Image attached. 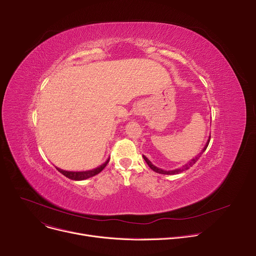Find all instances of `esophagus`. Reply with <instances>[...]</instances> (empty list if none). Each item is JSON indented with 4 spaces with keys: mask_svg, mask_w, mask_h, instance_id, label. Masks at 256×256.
I'll use <instances>...</instances> for the list:
<instances>
[{
    "mask_svg": "<svg viewBox=\"0 0 256 256\" xmlns=\"http://www.w3.org/2000/svg\"><path fill=\"white\" fill-rule=\"evenodd\" d=\"M136 114H137V115H140V114H141V113H140V112H137V113H136Z\"/></svg>",
    "mask_w": 256,
    "mask_h": 256,
    "instance_id": "1",
    "label": "esophagus"
}]
</instances>
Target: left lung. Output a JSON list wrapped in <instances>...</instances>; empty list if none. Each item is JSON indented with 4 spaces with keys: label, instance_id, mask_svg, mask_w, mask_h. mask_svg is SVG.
<instances>
[{
    "label": "left lung",
    "instance_id": "1",
    "mask_svg": "<svg viewBox=\"0 0 256 256\" xmlns=\"http://www.w3.org/2000/svg\"><path fill=\"white\" fill-rule=\"evenodd\" d=\"M210 140V139L208 140V142H206V146H204V148L202 150V152H201L197 156H195L194 158H192L189 163L186 164V165H184L182 167H180V168H178V169H176V170H172V171H165V170L160 169V168L156 167L154 165H152L150 160L148 158H147L146 156H143V158H144V160H145V162L147 163V165H148V166L150 167V169H152V170H154V172H156V173H160V174H178V173H180V172H182V171H184V170H188V169H189L190 167H192V166L197 162L198 158L201 156V154H202L204 152V150H206V147L208 146Z\"/></svg>",
    "mask_w": 256,
    "mask_h": 256
}]
</instances>
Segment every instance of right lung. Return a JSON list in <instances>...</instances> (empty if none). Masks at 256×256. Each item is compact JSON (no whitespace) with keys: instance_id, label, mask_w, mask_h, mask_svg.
I'll list each match as a JSON object with an SVG mask.
<instances>
[{"instance_id":"1","label":"right lung","mask_w":256,"mask_h":256,"mask_svg":"<svg viewBox=\"0 0 256 256\" xmlns=\"http://www.w3.org/2000/svg\"><path fill=\"white\" fill-rule=\"evenodd\" d=\"M110 158H108L106 160V163H104L102 166L93 169V170H89V171H82V172H72V171H65V170H62V169H59L57 168V170L62 173L64 176L68 178L70 180H87L89 178H92L94 176H96V174H98L100 171L104 170V168L106 166V164L109 163Z\"/></svg>"}]
</instances>
